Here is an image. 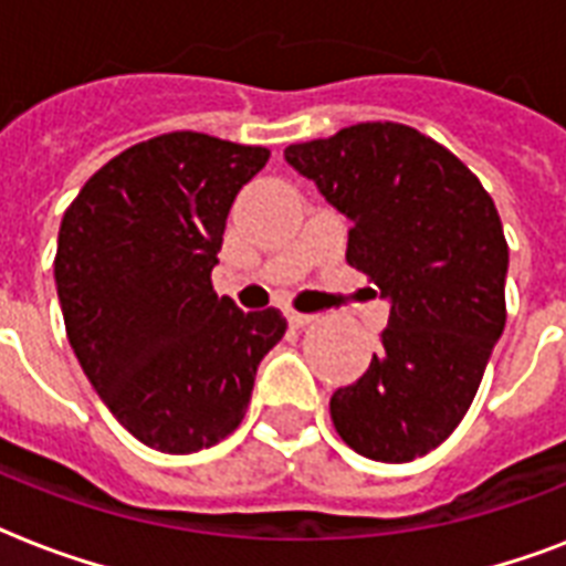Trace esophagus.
Returning <instances> with one entry per match:
<instances>
[{
    "label": "esophagus",
    "instance_id": "34e87169",
    "mask_svg": "<svg viewBox=\"0 0 566 566\" xmlns=\"http://www.w3.org/2000/svg\"><path fill=\"white\" fill-rule=\"evenodd\" d=\"M287 323L293 328H305L308 323H314V314H300V311H287Z\"/></svg>",
    "mask_w": 566,
    "mask_h": 566
}]
</instances>
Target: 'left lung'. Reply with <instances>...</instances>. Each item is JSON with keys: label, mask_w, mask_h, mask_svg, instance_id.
Wrapping results in <instances>:
<instances>
[{"label": "left lung", "mask_w": 566, "mask_h": 566, "mask_svg": "<svg viewBox=\"0 0 566 566\" xmlns=\"http://www.w3.org/2000/svg\"><path fill=\"white\" fill-rule=\"evenodd\" d=\"M353 222L346 261L390 317L381 353L332 396L358 455L405 464L455 431L505 328L509 243L496 205L455 155L399 123H358L284 149Z\"/></svg>", "instance_id": "obj_1"}]
</instances>
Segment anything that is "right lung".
Wrapping results in <instances>:
<instances>
[{"mask_svg":"<svg viewBox=\"0 0 566 566\" xmlns=\"http://www.w3.org/2000/svg\"><path fill=\"white\" fill-rule=\"evenodd\" d=\"M270 149L199 132L132 146L93 172L57 231L55 284L75 358L140 443L199 452L238 429L287 319L217 296L238 190Z\"/></svg>","mask_w":566,"mask_h":566,"instance_id":"right-lung-1","label":"right lung"}]
</instances>
